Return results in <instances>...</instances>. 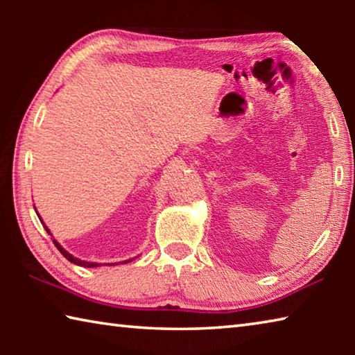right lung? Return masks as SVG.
Segmentation results:
<instances>
[{
	"mask_svg": "<svg viewBox=\"0 0 355 355\" xmlns=\"http://www.w3.org/2000/svg\"><path fill=\"white\" fill-rule=\"evenodd\" d=\"M46 232H48V228H46ZM53 243H55V245H56V248L59 249V252H61V254H62L65 258H67L69 261L73 263V264H78V266H86V268H97V266H100L98 263H89V261H83V260H80V258H75V257H71V255L69 254V252H67V250H64V249L61 248V245H59L56 241H53ZM125 263H127V261H125Z\"/></svg>",
	"mask_w": 355,
	"mask_h": 355,
	"instance_id": "obj_1",
	"label": "right lung"
}]
</instances>
